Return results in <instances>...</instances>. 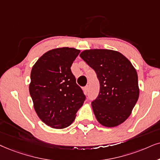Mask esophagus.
Segmentation results:
<instances>
[{"instance_id":"obj_1","label":"esophagus","mask_w":160,"mask_h":160,"mask_svg":"<svg viewBox=\"0 0 160 160\" xmlns=\"http://www.w3.org/2000/svg\"><path fill=\"white\" fill-rule=\"evenodd\" d=\"M88 89H89V88H88V86H86L84 87V92L87 94V93L88 92Z\"/></svg>"}]
</instances>
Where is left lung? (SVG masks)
Instances as JSON below:
<instances>
[{
  "instance_id": "8db88e82",
  "label": "left lung",
  "mask_w": 160,
  "mask_h": 160,
  "mask_svg": "<svg viewBox=\"0 0 160 160\" xmlns=\"http://www.w3.org/2000/svg\"><path fill=\"white\" fill-rule=\"evenodd\" d=\"M80 58L95 71L100 92L92 102L97 120L106 127H115L128 119L139 98L137 71L120 52L88 49Z\"/></svg>"
}]
</instances>
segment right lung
<instances>
[{"label":"right lung","mask_w":160,"mask_h":160,"mask_svg":"<svg viewBox=\"0 0 160 160\" xmlns=\"http://www.w3.org/2000/svg\"><path fill=\"white\" fill-rule=\"evenodd\" d=\"M80 51L62 47L43 54L32 68L29 93L38 116L54 128L73 122L86 96L71 71Z\"/></svg>","instance_id":"add662e5"}]
</instances>
